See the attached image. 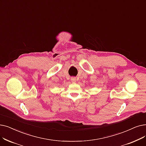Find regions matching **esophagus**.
<instances>
[{
  "mask_svg": "<svg viewBox=\"0 0 146 146\" xmlns=\"http://www.w3.org/2000/svg\"><path fill=\"white\" fill-rule=\"evenodd\" d=\"M71 81L72 82H76V78H72V79H71Z\"/></svg>",
  "mask_w": 146,
  "mask_h": 146,
  "instance_id": "esophagus-1",
  "label": "esophagus"
}]
</instances>
